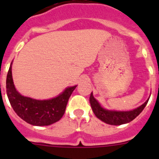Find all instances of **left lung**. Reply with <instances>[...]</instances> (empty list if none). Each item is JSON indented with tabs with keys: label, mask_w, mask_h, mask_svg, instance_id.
Instances as JSON below:
<instances>
[{
	"label": "left lung",
	"mask_w": 159,
	"mask_h": 159,
	"mask_svg": "<svg viewBox=\"0 0 159 159\" xmlns=\"http://www.w3.org/2000/svg\"><path fill=\"white\" fill-rule=\"evenodd\" d=\"M150 99V98H149ZM149 99L143 104L131 111H111L107 110L102 107L98 101L94 98L93 93L90 95V103L92 106V111L98 119L110 125H122L130 123L135 119L144 109L148 102Z\"/></svg>",
	"instance_id": "obj_1"
}]
</instances>
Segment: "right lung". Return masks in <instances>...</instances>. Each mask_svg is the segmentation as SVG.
<instances>
[{
    "label": "right lung",
    "mask_w": 159,
    "mask_h": 159,
    "mask_svg": "<svg viewBox=\"0 0 159 159\" xmlns=\"http://www.w3.org/2000/svg\"><path fill=\"white\" fill-rule=\"evenodd\" d=\"M12 64L6 79V92L14 111L26 123L33 126H48L59 121L65 112L67 101L77 85L68 87L50 99L38 100L24 96L16 91L12 75Z\"/></svg>",
    "instance_id": "1"
}]
</instances>
